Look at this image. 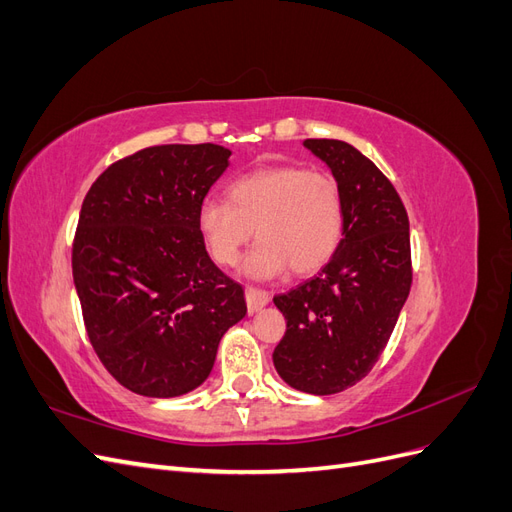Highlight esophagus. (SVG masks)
<instances>
[{"label":"esophagus","instance_id":"1","mask_svg":"<svg viewBox=\"0 0 512 512\" xmlns=\"http://www.w3.org/2000/svg\"><path fill=\"white\" fill-rule=\"evenodd\" d=\"M245 301L250 314H256L258 309L265 307L269 303V292L260 290V288H245Z\"/></svg>","mask_w":512,"mask_h":512}]
</instances>
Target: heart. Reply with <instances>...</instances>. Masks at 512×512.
<instances>
[{
	"instance_id": "heart-1",
	"label": "heart",
	"mask_w": 512,
	"mask_h": 512,
	"mask_svg": "<svg viewBox=\"0 0 512 512\" xmlns=\"http://www.w3.org/2000/svg\"><path fill=\"white\" fill-rule=\"evenodd\" d=\"M228 200L207 198L198 211V230L211 258L222 267L247 254L243 273L269 280L288 267L297 275L320 271L344 237L342 185L324 170L301 164L254 168L228 185Z\"/></svg>"
}]
</instances>
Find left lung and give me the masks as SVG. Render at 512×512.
Masks as SVG:
<instances>
[{
	"instance_id": "left-lung-1",
	"label": "left lung",
	"mask_w": 512,
	"mask_h": 512,
	"mask_svg": "<svg viewBox=\"0 0 512 512\" xmlns=\"http://www.w3.org/2000/svg\"><path fill=\"white\" fill-rule=\"evenodd\" d=\"M344 194V239L320 273L273 303L286 333L273 365L292 389L342 393L363 380L395 329L412 286L410 222L380 168L335 138H307Z\"/></svg>"
}]
</instances>
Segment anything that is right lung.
<instances>
[{
  "label": "right lung",
  "mask_w": 512,
  "mask_h": 512,
  "mask_svg": "<svg viewBox=\"0 0 512 512\" xmlns=\"http://www.w3.org/2000/svg\"><path fill=\"white\" fill-rule=\"evenodd\" d=\"M228 158L213 143L147 147L108 166L83 200L76 294L98 359L132 393L194 391L247 312L241 284L215 267L198 230Z\"/></svg>",
  "instance_id": "right-lung-1"
}]
</instances>
